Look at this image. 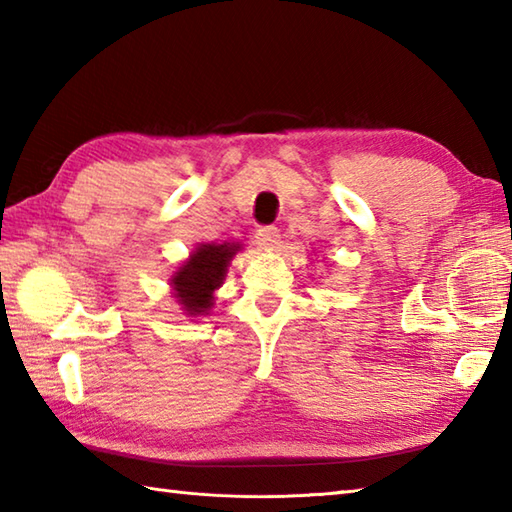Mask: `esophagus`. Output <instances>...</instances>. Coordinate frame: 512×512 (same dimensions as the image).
Masks as SVG:
<instances>
[{
	"instance_id": "obj_1",
	"label": "esophagus",
	"mask_w": 512,
	"mask_h": 512,
	"mask_svg": "<svg viewBox=\"0 0 512 512\" xmlns=\"http://www.w3.org/2000/svg\"><path fill=\"white\" fill-rule=\"evenodd\" d=\"M255 239H257L259 248L270 250V248H273V246L279 242V228H275V226H262V228H259V231L255 233Z\"/></svg>"
}]
</instances>
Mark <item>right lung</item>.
Returning a JSON list of instances; mask_svg holds the SVG:
<instances>
[{"instance_id":"add662e5","label":"right lung","mask_w":512,"mask_h":512,"mask_svg":"<svg viewBox=\"0 0 512 512\" xmlns=\"http://www.w3.org/2000/svg\"><path fill=\"white\" fill-rule=\"evenodd\" d=\"M239 244H200L171 277V288L182 310L189 317L209 314L213 292L222 286L226 268L231 264Z\"/></svg>"}]
</instances>
